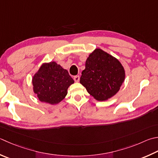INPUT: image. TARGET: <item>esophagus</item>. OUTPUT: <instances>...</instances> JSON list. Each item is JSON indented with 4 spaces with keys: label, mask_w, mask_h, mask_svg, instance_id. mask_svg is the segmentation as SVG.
Returning <instances> with one entry per match:
<instances>
[{
    "label": "esophagus",
    "mask_w": 158,
    "mask_h": 158,
    "mask_svg": "<svg viewBox=\"0 0 158 158\" xmlns=\"http://www.w3.org/2000/svg\"><path fill=\"white\" fill-rule=\"evenodd\" d=\"M79 79H80L79 76L77 75V76H75V77H74V80H75V82H77V83L79 82Z\"/></svg>",
    "instance_id": "34e87169"
}]
</instances>
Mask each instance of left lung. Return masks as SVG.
Instances as JSON below:
<instances>
[{
  "label": "left lung",
  "instance_id": "8db88e82",
  "mask_svg": "<svg viewBox=\"0 0 158 158\" xmlns=\"http://www.w3.org/2000/svg\"><path fill=\"white\" fill-rule=\"evenodd\" d=\"M125 79L120 61L101 48H96L85 61L80 83L94 99L107 101L116 95Z\"/></svg>",
  "mask_w": 158,
  "mask_h": 158
}]
</instances>
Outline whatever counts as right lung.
I'll return each mask as SVG.
<instances>
[{
	"mask_svg": "<svg viewBox=\"0 0 158 158\" xmlns=\"http://www.w3.org/2000/svg\"><path fill=\"white\" fill-rule=\"evenodd\" d=\"M73 83L68 70L55 61L43 63L32 78L33 91L39 101L51 105L60 103Z\"/></svg>",
	"mask_w": 158,
	"mask_h": 158,
	"instance_id": "1",
	"label": "right lung"
}]
</instances>
